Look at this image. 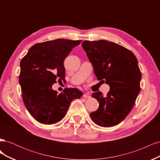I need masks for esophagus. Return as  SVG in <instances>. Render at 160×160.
Wrapping results in <instances>:
<instances>
[{"instance_id": "obj_1", "label": "esophagus", "mask_w": 160, "mask_h": 160, "mask_svg": "<svg viewBox=\"0 0 160 160\" xmlns=\"http://www.w3.org/2000/svg\"><path fill=\"white\" fill-rule=\"evenodd\" d=\"M90 94L89 93H84L83 94V98L85 99H88V98H90Z\"/></svg>"}]
</instances>
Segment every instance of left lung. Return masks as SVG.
Segmentation results:
<instances>
[{
    "label": "left lung",
    "mask_w": 160,
    "mask_h": 160,
    "mask_svg": "<svg viewBox=\"0 0 160 160\" xmlns=\"http://www.w3.org/2000/svg\"><path fill=\"white\" fill-rule=\"evenodd\" d=\"M82 47L98 80L110 87L106 96L101 92L92 94L99 105L90 117L99 126H115L129 113L141 89L142 73L137 58L126 48L105 40L85 41Z\"/></svg>",
    "instance_id": "obj_1"
}]
</instances>
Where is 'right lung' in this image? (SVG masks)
<instances>
[{"mask_svg":"<svg viewBox=\"0 0 160 160\" xmlns=\"http://www.w3.org/2000/svg\"><path fill=\"white\" fill-rule=\"evenodd\" d=\"M81 41L59 38L37 43L21 61L18 81L23 102L39 123L51 125L60 122L71 101L83 95L77 88H66L59 94L52 89L57 80L65 79L64 60Z\"/></svg>","mask_w":160,"mask_h":160,"instance_id":"add662e5","label":"right lung"}]
</instances>
